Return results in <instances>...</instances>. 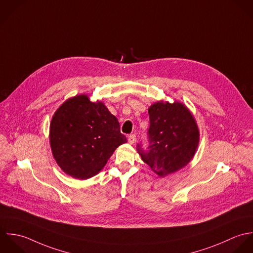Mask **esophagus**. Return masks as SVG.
<instances>
[{
  "instance_id": "obj_1",
  "label": "esophagus",
  "mask_w": 253,
  "mask_h": 253,
  "mask_svg": "<svg viewBox=\"0 0 253 253\" xmlns=\"http://www.w3.org/2000/svg\"><path fill=\"white\" fill-rule=\"evenodd\" d=\"M128 142H129V144H134L136 142V135L135 134H130L128 136Z\"/></svg>"
}]
</instances>
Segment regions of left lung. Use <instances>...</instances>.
I'll list each match as a JSON object with an SVG mask.
<instances>
[{
    "mask_svg": "<svg viewBox=\"0 0 253 253\" xmlns=\"http://www.w3.org/2000/svg\"><path fill=\"white\" fill-rule=\"evenodd\" d=\"M149 147L137 145L142 159L159 176H166L187 165L199 145L200 132L195 118L181 102L162 103L149 108Z\"/></svg>",
    "mask_w": 253,
    "mask_h": 253,
    "instance_id": "obj_1",
    "label": "left lung"
}]
</instances>
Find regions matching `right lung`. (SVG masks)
<instances>
[{
  "label": "right lung",
  "mask_w": 253,
  "mask_h": 253,
  "mask_svg": "<svg viewBox=\"0 0 253 253\" xmlns=\"http://www.w3.org/2000/svg\"><path fill=\"white\" fill-rule=\"evenodd\" d=\"M51 152L60 168L73 178L97 175L115 149L126 143L117 118L102 102L80 95L63 102L50 127Z\"/></svg>",
  "instance_id": "1"
}]
</instances>
